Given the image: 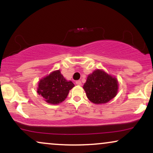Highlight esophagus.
Listing matches in <instances>:
<instances>
[{
	"label": "esophagus",
	"instance_id": "obj_1",
	"mask_svg": "<svg viewBox=\"0 0 153 153\" xmlns=\"http://www.w3.org/2000/svg\"><path fill=\"white\" fill-rule=\"evenodd\" d=\"M75 83H76V85H82V82H81V81H80V80H77V81L75 82Z\"/></svg>",
	"mask_w": 153,
	"mask_h": 153
}]
</instances>
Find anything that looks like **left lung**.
I'll list each match as a JSON object with an SVG mask.
<instances>
[{"label":"left lung","instance_id":"8db88e82","mask_svg":"<svg viewBox=\"0 0 153 153\" xmlns=\"http://www.w3.org/2000/svg\"><path fill=\"white\" fill-rule=\"evenodd\" d=\"M83 89L91 102L102 104L108 102L117 96L118 81L115 77L97 69L88 76Z\"/></svg>","mask_w":153,"mask_h":153}]
</instances>
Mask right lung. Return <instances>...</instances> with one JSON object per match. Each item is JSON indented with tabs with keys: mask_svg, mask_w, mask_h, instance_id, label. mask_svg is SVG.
Returning a JSON list of instances; mask_svg holds the SVG:
<instances>
[{
	"mask_svg": "<svg viewBox=\"0 0 153 153\" xmlns=\"http://www.w3.org/2000/svg\"><path fill=\"white\" fill-rule=\"evenodd\" d=\"M75 85L68 81L59 71H55L39 80L37 93L50 104H58L65 101Z\"/></svg>",
	"mask_w": 153,
	"mask_h": 153,
	"instance_id": "obj_1",
	"label": "right lung"
}]
</instances>
